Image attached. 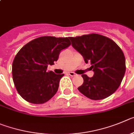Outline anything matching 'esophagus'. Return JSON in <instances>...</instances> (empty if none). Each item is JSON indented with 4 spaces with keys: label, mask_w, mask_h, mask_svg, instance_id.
Instances as JSON below:
<instances>
[{
    "label": "esophagus",
    "mask_w": 134,
    "mask_h": 134,
    "mask_svg": "<svg viewBox=\"0 0 134 134\" xmlns=\"http://www.w3.org/2000/svg\"><path fill=\"white\" fill-rule=\"evenodd\" d=\"M69 75L70 76H72V77L77 75H76L75 73H73V72H69Z\"/></svg>",
    "instance_id": "34e87169"
}]
</instances>
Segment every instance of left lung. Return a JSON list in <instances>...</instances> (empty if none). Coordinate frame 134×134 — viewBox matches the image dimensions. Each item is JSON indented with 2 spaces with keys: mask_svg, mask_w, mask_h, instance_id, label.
Masks as SVG:
<instances>
[{
  "mask_svg": "<svg viewBox=\"0 0 134 134\" xmlns=\"http://www.w3.org/2000/svg\"><path fill=\"white\" fill-rule=\"evenodd\" d=\"M72 47L90 63L92 77L82 75L83 83L78 90L88 98L100 100L119 87L126 71V59L120 47L111 39L98 34L69 37Z\"/></svg>",
  "mask_w": 134,
  "mask_h": 134,
  "instance_id": "1",
  "label": "left lung"
}]
</instances>
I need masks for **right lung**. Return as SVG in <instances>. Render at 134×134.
I'll use <instances>...</instances> for the list:
<instances>
[{
    "mask_svg": "<svg viewBox=\"0 0 134 134\" xmlns=\"http://www.w3.org/2000/svg\"><path fill=\"white\" fill-rule=\"evenodd\" d=\"M70 44L67 37H41L18 52L12 66L13 82L19 95L26 102L41 104L55 96L64 74H55L47 69L57 61L60 51Z\"/></svg>",
    "mask_w": 134,
    "mask_h": 134,
    "instance_id": "add662e5",
    "label": "right lung"
}]
</instances>
